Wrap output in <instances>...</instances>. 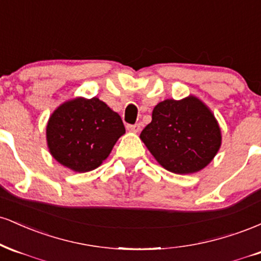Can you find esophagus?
<instances>
[{"label":"esophagus","instance_id":"obj_1","mask_svg":"<svg viewBox=\"0 0 261 261\" xmlns=\"http://www.w3.org/2000/svg\"><path fill=\"white\" fill-rule=\"evenodd\" d=\"M126 128L131 133H140L141 131V125L140 124H135V125H127Z\"/></svg>","mask_w":261,"mask_h":261}]
</instances>
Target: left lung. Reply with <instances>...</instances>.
<instances>
[{
    "mask_svg": "<svg viewBox=\"0 0 261 261\" xmlns=\"http://www.w3.org/2000/svg\"><path fill=\"white\" fill-rule=\"evenodd\" d=\"M140 139L164 169L193 174L211 163L221 147L222 134L211 109L195 95H189L158 103Z\"/></svg>",
    "mask_w": 261,
    "mask_h": 261,
    "instance_id": "left-lung-1",
    "label": "left lung"
}]
</instances>
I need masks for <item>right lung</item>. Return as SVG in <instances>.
Segmentation results:
<instances>
[{
	"instance_id": "add662e5",
	"label": "right lung",
	"mask_w": 261,
	"mask_h": 261,
	"mask_svg": "<svg viewBox=\"0 0 261 261\" xmlns=\"http://www.w3.org/2000/svg\"><path fill=\"white\" fill-rule=\"evenodd\" d=\"M124 134L120 115L97 97L66 100L54 110L46 125L50 154L79 173L98 168Z\"/></svg>"
}]
</instances>
